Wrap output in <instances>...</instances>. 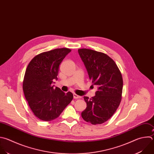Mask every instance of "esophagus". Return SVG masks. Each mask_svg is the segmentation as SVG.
<instances>
[{
  "label": "esophagus",
  "mask_w": 154,
  "mask_h": 154,
  "mask_svg": "<svg viewBox=\"0 0 154 154\" xmlns=\"http://www.w3.org/2000/svg\"><path fill=\"white\" fill-rule=\"evenodd\" d=\"M73 97H74V98H75V99L80 98L82 97L81 96H79V95H77V94H73Z\"/></svg>",
  "instance_id": "obj_1"
}]
</instances>
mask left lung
<instances>
[{
    "instance_id": "8db88e82",
    "label": "left lung",
    "mask_w": 154,
    "mask_h": 154,
    "mask_svg": "<svg viewBox=\"0 0 154 154\" xmlns=\"http://www.w3.org/2000/svg\"><path fill=\"white\" fill-rule=\"evenodd\" d=\"M93 85L97 86L95 95L84 96L86 108L82 112L84 120L100 125L115 113L122 100L123 79L115 62L108 55L92 49L78 50Z\"/></svg>"
}]
</instances>
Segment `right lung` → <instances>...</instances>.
I'll use <instances>...</instances> for the list:
<instances>
[{
  "label": "right lung",
  "mask_w": 154,
  "mask_h": 154,
  "mask_svg": "<svg viewBox=\"0 0 154 154\" xmlns=\"http://www.w3.org/2000/svg\"><path fill=\"white\" fill-rule=\"evenodd\" d=\"M68 48H58L34 57L26 68L23 90L29 108L41 120L56 119L73 98L71 92L65 93L53 84L57 80L59 65L71 52Z\"/></svg>",
  "instance_id": "add662e5"
}]
</instances>
